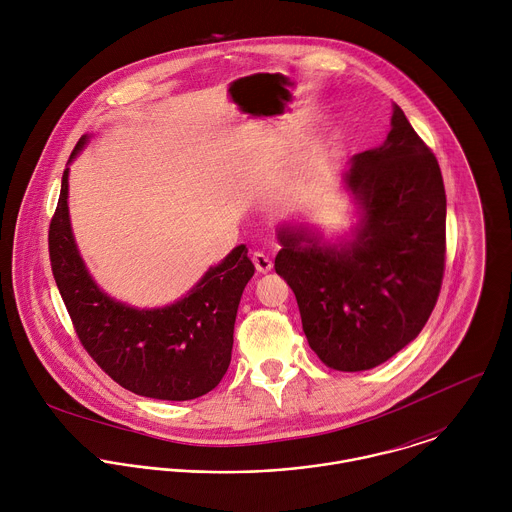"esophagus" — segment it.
I'll return each instance as SVG.
<instances>
[{
    "label": "esophagus",
    "mask_w": 512,
    "mask_h": 512,
    "mask_svg": "<svg viewBox=\"0 0 512 512\" xmlns=\"http://www.w3.org/2000/svg\"><path fill=\"white\" fill-rule=\"evenodd\" d=\"M252 262L260 274H268L272 270V260L264 252H254Z\"/></svg>",
    "instance_id": "1"
}]
</instances>
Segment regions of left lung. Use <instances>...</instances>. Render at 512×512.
Here are the masks:
<instances>
[{"label": "left lung", "instance_id": "obj_1", "mask_svg": "<svg viewBox=\"0 0 512 512\" xmlns=\"http://www.w3.org/2000/svg\"><path fill=\"white\" fill-rule=\"evenodd\" d=\"M343 189L359 215L351 232L329 240L309 222H284L274 268L295 293L315 355L359 372L412 343L434 311L445 189L436 155L396 104L384 144L353 155Z\"/></svg>", "mask_w": 512, "mask_h": 512}]
</instances>
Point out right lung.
Listing matches in <instances>:
<instances>
[{
	"mask_svg": "<svg viewBox=\"0 0 512 512\" xmlns=\"http://www.w3.org/2000/svg\"><path fill=\"white\" fill-rule=\"evenodd\" d=\"M90 142L82 136L61 181L49 228V256L57 288L88 355L126 390L183 402L211 392L230 365L234 321L254 276L244 244L171 305L140 309L102 292L74 242L69 217V165Z\"/></svg>",
	"mask_w": 512,
	"mask_h": 512,
	"instance_id": "obj_1",
	"label": "right lung"
}]
</instances>
